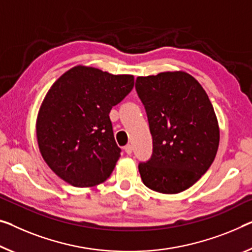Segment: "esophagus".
<instances>
[{
  "label": "esophagus",
  "instance_id": "34e87169",
  "mask_svg": "<svg viewBox=\"0 0 252 252\" xmlns=\"http://www.w3.org/2000/svg\"><path fill=\"white\" fill-rule=\"evenodd\" d=\"M124 151H125L127 154H131V152H133V146L130 144H127L125 148H124Z\"/></svg>",
  "mask_w": 252,
  "mask_h": 252
}]
</instances>
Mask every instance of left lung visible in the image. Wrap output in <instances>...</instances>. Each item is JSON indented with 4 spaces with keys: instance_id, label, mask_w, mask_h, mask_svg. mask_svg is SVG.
Masks as SVG:
<instances>
[{
    "instance_id": "8db88e82",
    "label": "left lung",
    "mask_w": 252,
    "mask_h": 252,
    "mask_svg": "<svg viewBox=\"0 0 252 252\" xmlns=\"http://www.w3.org/2000/svg\"><path fill=\"white\" fill-rule=\"evenodd\" d=\"M135 88L153 138L152 157L138 164L143 184L161 193L184 191L210 169L218 152L213 104L198 81L183 71L138 76Z\"/></svg>"
}]
</instances>
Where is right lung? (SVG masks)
Wrapping results in <instances>:
<instances>
[{
    "label": "right lung",
    "instance_id": "add662e5",
    "mask_svg": "<svg viewBox=\"0 0 252 252\" xmlns=\"http://www.w3.org/2000/svg\"><path fill=\"white\" fill-rule=\"evenodd\" d=\"M134 76L77 65L65 72L42 101L36 123L41 157L74 187L106 181L121 157L109 113L129 94Z\"/></svg>",
    "mask_w": 252,
    "mask_h": 252
}]
</instances>
